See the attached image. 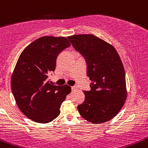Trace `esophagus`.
<instances>
[{"label":"esophagus","mask_w":148,"mask_h":148,"mask_svg":"<svg viewBox=\"0 0 148 148\" xmlns=\"http://www.w3.org/2000/svg\"><path fill=\"white\" fill-rule=\"evenodd\" d=\"M77 88V86H71V89H72V90H75V89Z\"/></svg>","instance_id":"esophagus-1"}]
</instances>
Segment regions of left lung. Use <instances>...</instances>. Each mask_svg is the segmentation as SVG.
Wrapping results in <instances>:
<instances>
[{
	"instance_id": "obj_1",
	"label": "left lung",
	"mask_w": 148,
	"mask_h": 148,
	"mask_svg": "<svg viewBox=\"0 0 148 148\" xmlns=\"http://www.w3.org/2000/svg\"><path fill=\"white\" fill-rule=\"evenodd\" d=\"M87 63V76L92 81L84 103L77 107L83 118L92 124L113 119L127 98L124 66L117 51L108 42L92 34L67 37Z\"/></svg>"
}]
</instances>
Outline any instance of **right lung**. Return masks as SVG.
<instances>
[{
    "mask_svg": "<svg viewBox=\"0 0 148 148\" xmlns=\"http://www.w3.org/2000/svg\"><path fill=\"white\" fill-rule=\"evenodd\" d=\"M71 45L65 37L42 36L26 47L11 77V89L20 111L35 122L46 124L60 113V106L70 93L69 86L52 85L48 81L56 60Z\"/></svg>",
    "mask_w": 148,
    "mask_h": 148,
    "instance_id": "add662e5",
    "label": "right lung"
}]
</instances>
